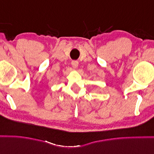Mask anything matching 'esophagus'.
I'll list each match as a JSON object with an SVG mask.
<instances>
[{"label": "esophagus", "instance_id": "obj_1", "mask_svg": "<svg viewBox=\"0 0 154 154\" xmlns=\"http://www.w3.org/2000/svg\"><path fill=\"white\" fill-rule=\"evenodd\" d=\"M78 64H79V63L77 61H72V66L74 69H77V66H78Z\"/></svg>", "mask_w": 154, "mask_h": 154}]
</instances>
